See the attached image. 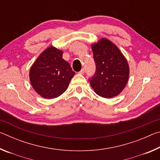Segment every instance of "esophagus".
<instances>
[{
	"mask_svg": "<svg viewBox=\"0 0 160 160\" xmlns=\"http://www.w3.org/2000/svg\"><path fill=\"white\" fill-rule=\"evenodd\" d=\"M84 72H85V70H84V68H82V70H80V71H79L80 74H84Z\"/></svg>",
	"mask_w": 160,
	"mask_h": 160,
	"instance_id": "1",
	"label": "esophagus"
}]
</instances>
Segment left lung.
Masks as SVG:
<instances>
[{
    "label": "left lung",
    "mask_w": 160,
    "mask_h": 160,
    "mask_svg": "<svg viewBox=\"0 0 160 160\" xmlns=\"http://www.w3.org/2000/svg\"><path fill=\"white\" fill-rule=\"evenodd\" d=\"M96 70L89 81L96 94L111 98L121 92L128 82V62L112 42L102 39L92 47Z\"/></svg>",
    "instance_id": "8db88e82"
}]
</instances>
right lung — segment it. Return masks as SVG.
I'll return each instance as SVG.
<instances>
[{
    "label": "right lung",
    "instance_id": "obj_1",
    "mask_svg": "<svg viewBox=\"0 0 160 160\" xmlns=\"http://www.w3.org/2000/svg\"><path fill=\"white\" fill-rule=\"evenodd\" d=\"M62 56L61 51L50 47L41 53L31 67L29 78L32 85L44 98L60 96L66 90L75 74Z\"/></svg>",
    "mask_w": 160,
    "mask_h": 160
}]
</instances>
